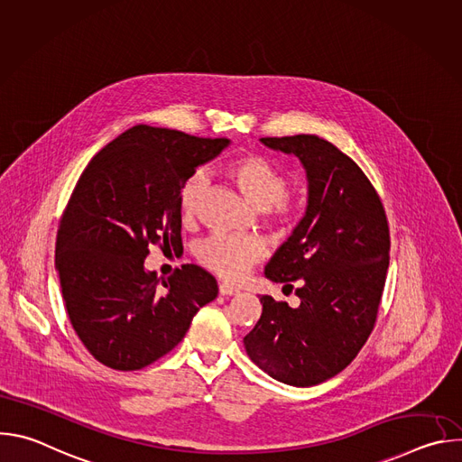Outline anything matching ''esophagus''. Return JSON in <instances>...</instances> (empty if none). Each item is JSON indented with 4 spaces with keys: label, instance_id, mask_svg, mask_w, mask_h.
I'll list each match as a JSON object with an SVG mask.
<instances>
[{
    "label": "esophagus",
    "instance_id": "obj_1",
    "mask_svg": "<svg viewBox=\"0 0 462 462\" xmlns=\"http://www.w3.org/2000/svg\"><path fill=\"white\" fill-rule=\"evenodd\" d=\"M219 292L223 296H236V294H239V289H236V287L228 285V283H219Z\"/></svg>",
    "mask_w": 462,
    "mask_h": 462
}]
</instances>
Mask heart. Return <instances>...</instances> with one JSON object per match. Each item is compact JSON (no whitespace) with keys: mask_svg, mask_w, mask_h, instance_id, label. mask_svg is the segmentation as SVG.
<instances>
[{"mask_svg":"<svg viewBox=\"0 0 462 462\" xmlns=\"http://www.w3.org/2000/svg\"><path fill=\"white\" fill-rule=\"evenodd\" d=\"M225 175L246 199L261 208L263 219L280 232H292L305 217L301 197L287 193V173L257 153H241L226 162ZM205 179L188 175L177 191V207L182 223H191L201 205ZM265 243L250 236H212L195 250L197 261L228 282L243 280L248 271L265 257Z\"/></svg>","mask_w":462,"mask_h":462,"instance_id":"b5f03b06","label":"heart"}]
</instances>
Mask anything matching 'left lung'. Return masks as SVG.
I'll return each instance as SVG.
<instances>
[{
    "instance_id": "left-lung-1",
    "label": "left lung",
    "mask_w": 462,
    "mask_h": 462,
    "mask_svg": "<svg viewBox=\"0 0 462 462\" xmlns=\"http://www.w3.org/2000/svg\"><path fill=\"white\" fill-rule=\"evenodd\" d=\"M307 170L303 221L274 254L265 276L294 289L300 307L263 296L243 338L250 360L273 378L309 387L344 371L373 333L389 267V225L360 166L318 135L265 137Z\"/></svg>"
}]
</instances>
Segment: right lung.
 Wrapping results in <instances>:
<instances>
[{
    "label": "right lung",
    "mask_w": 462,
    "mask_h": 462,
    "mask_svg": "<svg viewBox=\"0 0 462 462\" xmlns=\"http://www.w3.org/2000/svg\"><path fill=\"white\" fill-rule=\"evenodd\" d=\"M228 139L139 124L82 171L58 223L56 271L75 333L100 364L139 371L168 355L217 282L186 263L162 285L144 271L152 245L182 250L177 191Z\"/></svg>",
    "instance_id": "add662e5"
}]
</instances>
